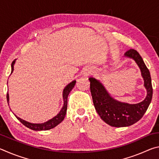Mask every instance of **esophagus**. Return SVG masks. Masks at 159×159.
Returning <instances> with one entry per match:
<instances>
[{
    "mask_svg": "<svg viewBox=\"0 0 159 159\" xmlns=\"http://www.w3.org/2000/svg\"><path fill=\"white\" fill-rule=\"evenodd\" d=\"M89 74H90V72H88V73L85 74V75H86V76H87V75H89Z\"/></svg>",
    "mask_w": 159,
    "mask_h": 159,
    "instance_id": "34e87169",
    "label": "esophagus"
}]
</instances>
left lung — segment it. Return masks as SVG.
Listing matches in <instances>:
<instances>
[{
	"label": "left lung",
	"mask_w": 159,
	"mask_h": 159,
	"mask_svg": "<svg viewBox=\"0 0 159 159\" xmlns=\"http://www.w3.org/2000/svg\"><path fill=\"white\" fill-rule=\"evenodd\" d=\"M125 56L133 58L141 70L147 91L146 98L142 102L130 104L115 100L101 83L93 77L89 78L90 92L96 111L104 122L114 127H126L138 122L146 112L152 99L153 88L150 73L142 57L134 49L128 50Z\"/></svg>",
	"instance_id": "obj_1"
}]
</instances>
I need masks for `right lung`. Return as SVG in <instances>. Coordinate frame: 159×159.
<instances>
[{"mask_svg":"<svg viewBox=\"0 0 159 159\" xmlns=\"http://www.w3.org/2000/svg\"><path fill=\"white\" fill-rule=\"evenodd\" d=\"M15 62V61L14 60L11 64V67H12L11 74L12 73L13 70H14ZM75 84H76V80H73L71 83H70L69 84H68L66 86L63 91V99H64L63 107L61 108L60 113H59L56 116L52 118V119L49 120L48 121L43 123H31L26 121L25 120H22L21 118L17 117V116H15L16 118H17L23 125H25L26 127L30 128L33 130H50V129L55 128V126H57L58 124H60V123L62 121L63 119L64 118V116H65L66 113V109H67V98H68L69 94L70 92H71V90L73 89ZM7 102H9L8 93H7Z\"/></svg>","mask_w":159,"mask_h":159,"instance_id":"1","label":"right lung"}]
</instances>
